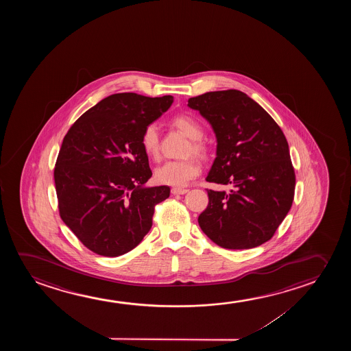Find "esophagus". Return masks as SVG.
<instances>
[{
  "label": "esophagus",
  "mask_w": 351,
  "mask_h": 351,
  "mask_svg": "<svg viewBox=\"0 0 351 351\" xmlns=\"http://www.w3.org/2000/svg\"><path fill=\"white\" fill-rule=\"evenodd\" d=\"M171 193H173V195H182V194L188 193V189H184V188H173Z\"/></svg>",
  "instance_id": "1"
}]
</instances>
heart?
Listing matches in <instances>:
<instances>
[{
    "label": "heart",
    "mask_w": 351,
    "mask_h": 351,
    "mask_svg": "<svg viewBox=\"0 0 351 351\" xmlns=\"http://www.w3.org/2000/svg\"><path fill=\"white\" fill-rule=\"evenodd\" d=\"M173 125L187 135L191 140V145L186 149V156L197 154L199 157H205L207 149L202 143L204 130L197 121L188 115L176 116L173 120ZM141 146L145 154L149 158L158 159L160 139L159 128L156 123H149L145 127L141 134ZM202 167L197 159L187 158L182 160H169L156 169L154 178L157 182L173 187H184L197 178L200 173Z\"/></svg>",
    "instance_id": "b5f03b06"
}]
</instances>
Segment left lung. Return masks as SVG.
Masks as SVG:
<instances>
[{"instance_id": "left-lung-1", "label": "left lung", "mask_w": 351, "mask_h": 351, "mask_svg": "<svg viewBox=\"0 0 351 351\" xmlns=\"http://www.w3.org/2000/svg\"><path fill=\"white\" fill-rule=\"evenodd\" d=\"M213 128L217 157L207 182L208 205L197 218L210 240L226 250H248L271 240L293 205L295 171L288 141L276 121L239 90L188 99Z\"/></svg>"}]
</instances>
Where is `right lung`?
Returning <instances> with one entry per match:
<instances>
[{"label": "right lung", "instance_id": "add662e5", "mask_svg": "<svg viewBox=\"0 0 351 351\" xmlns=\"http://www.w3.org/2000/svg\"><path fill=\"white\" fill-rule=\"evenodd\" d=\"M173 96L125 92L101 99L63 138L53 178L58 211L82 245L119 256L139 245L168 186L145 187L152 176L141 134L173 104Z\"/></svg>", "mask_w": 351, "mask_h": 351}]
</instances>
